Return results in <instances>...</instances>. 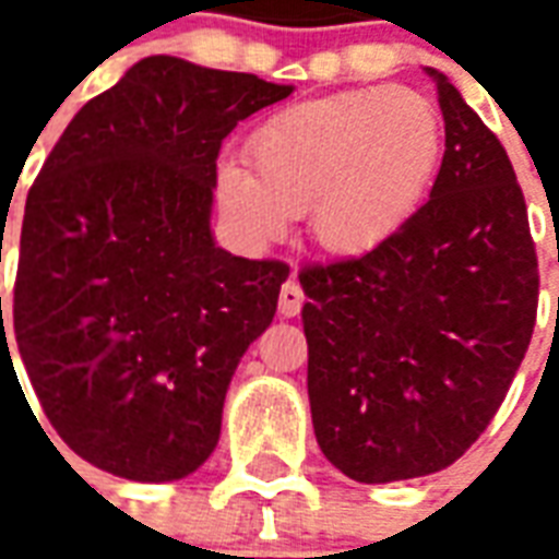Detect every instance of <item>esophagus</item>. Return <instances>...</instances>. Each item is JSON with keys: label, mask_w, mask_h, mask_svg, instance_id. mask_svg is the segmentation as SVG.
Returning a JSON list of instances; mask_svg holds the SVG:
<instances>
[{"label": "esophagus", "mask_w": 559, "mask_h": 559, "mask_svg": "<svg viewBox=\"0 0 559 559\" xmlns=\"http://www.w3.org/2000/svg\"><path fill=\"white\" fill-rule=\"evenodd\" d=\"M302 302H305V293H302V284L296 278H287L281 284V296H278V314L281 317H296L302 311Z\"/></svg>", "instance_id": "1"}]
</instances>
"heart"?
Wrapping results in <instances>:
<instances>
[{"label":"heart","instance_id":"obj_1","mask_svg":"<svg viewBox=\"0 0 559 559\" xmlns=\"http://www.w3.org/2000/svg\"><path fill=\"white\" fill-rule=\"evenodd\" d=\"M443 119L407 86L347 90L269 116L215 191L245 242H278L305 212L329 254H365L401 233L443 164Z\"/></svg>","mask_w":559,"mask_h":559}]
</instances>
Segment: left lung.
<instances>
[{
    "label": "left lung",
    "mask_w": 559,
    "mask_h": 559,
    "mask_svg": "<svg viewBox=\"0 0 559 559\" xmlns=\"http://www.w3.org/2000/svg\"><path fill=\"white\" fill-rule=\"evenodd\" d=\"M445 122L431 200L374 251L299 272L317 443L365 485L455 464L533 338L539 263L491 128L428 68Z\"/></svg>",
    "instance_id": "1"
}]
</instances>
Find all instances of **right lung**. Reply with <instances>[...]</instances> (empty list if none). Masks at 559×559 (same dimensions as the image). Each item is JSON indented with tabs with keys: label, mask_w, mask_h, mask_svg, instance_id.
Listing matches in <instances>:
<instances>
[{
	"label": "right lung",
	"mask_w": 559,
	"mask_h": 559,
	"mask_svg": "<svg viewBox=\"0 0 559 559\" xmlns=\"http://www.w3.org/2000/svg\"><path fill=\"white\" fill-rule=\"evenodd\" d=\"M290 92L148 56L83 104L44 160L0 347L11 359L4 335L17 338L44 416L95 467L173 481L218 443L233 371L290 275L212 239L218 152Z\"/></svg>",
	"instance_id": "obj_1"
}]
</instances>
